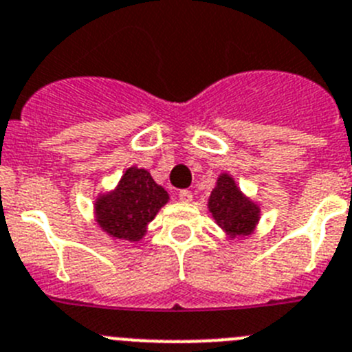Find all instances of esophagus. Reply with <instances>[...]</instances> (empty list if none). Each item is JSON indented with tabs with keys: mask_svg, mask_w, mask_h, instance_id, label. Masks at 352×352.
<instances>
[{
	"mask_svg": "<svg viewBox=\"0 0 352 352\" xmlns=\"http://www.w3.org/2000/svg\"><path fill=\"white\" fill-rule=\"evenodd\" d=\"M177 196H179L180 201H191L192 199V192L189 191V189H180Z\"/></svg>",
	"mask_w": 352,
	"mask_h": 352,
	"instance_id": "1",
	"label": "esophagus"
}]
</instances>
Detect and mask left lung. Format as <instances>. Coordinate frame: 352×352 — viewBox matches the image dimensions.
<instances>
[{
  "label": "left lung",
  "mask_w": 352,
  "mask_h": 352,
  "mask_svg": "<svg viewBox=\"0 0 352 352\" xmlns=\"http://www.w3.org/2000/svg\"><path fill=\"white\" fill-rule=\"evenodd\" d=\"M208 208L217 224L233 236L249 235L258 223V207L243 198L228 175H221L217 180V188L210 192Z\"/></svg>",
  "instance_id": "8db88e82"
}]
</instances>
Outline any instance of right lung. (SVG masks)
Here are the masks:
<instances>
[{"instance_id": "right-lung-1", "label": "right lung", "mask_w": 352, "mask_h": 352, "mask_svg": "<svg viewBox=\"0 0 352 352\" xmlns=\"http://www.w3.org/2000/svg\"><path fill=\"white\" fill-rule=\"evenodd\" d=\"M166 201L168 192L147 170L129 168L112 195L98 199V223L112 236L135 242L144 236L145 226Z\"/></svg>"}]
</instances>
